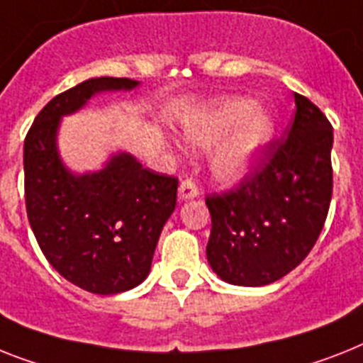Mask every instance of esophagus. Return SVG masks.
<instances>
[{
  "mask_svg": "<svg viewBox=\"0 0 363 363\" xmlns=\"http://www.w3.org/2000/svg\"><path fill=\"white\" fill-rule=\"evenodd\" d=\"M178 196L179 200H191L194 196H199V185H196V182L193 178L182 179V184H179L178 189Z\"/></svg>",
  "mask_w": 363,
  "mask_h": 363,
  "instance_id": "esophagus-1",
  "label": "esophagus"
}]
</instances>
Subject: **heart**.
I'll return each mask as SVG.
<instances>
[{
    "label": "heart",
    "mask_w": 363,
    "mask_h": 363,
    "mask_svg": "<svg viewBox=\"0 0 363 363\" xmlns=\"http://www.w3.org/2000/svg\"><path fill=\"white\" fill-rule=\"evenodd\" d=\"M228 131L232 133L213 155V172L226 184H235L250 174L271 140L272 121L263 109H252V101L247 98H226L189 122L184 133L189 146L209 150Z\"/></svg>",
    "instance_id": "b5f03b06"
}]
</instances>
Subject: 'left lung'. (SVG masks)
Masks as SVG:
<instances>
[{"label": "left lung", "instance_id": "left-lung-1", "mask_svg": "<svg viewBox=\"0 0 363 363\" xmlns=\"http://www.w3.org/2000/svg\"><path fill=\"white\" fill-rule=\"evenodd\" d=\"M287 137L226 193L208 194V262L224 282L267 286L291 272L315 245L332 199V124L295 92Z\"/></svg>", "mask_w": 363, "mask_h": 363}]
</instances>
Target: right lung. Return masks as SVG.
<instances>
[{
    "label": "right lung",
    "instance_id": "obj_1",
    "mask_svg": "<svg viewBox=\"0 0 363 363\" xmlns=\"http://www.w3.org/2000/svg\"><path fill=\"white\" fill-rule=\"evenodd\" d=\"M139 81L94 77L44 106L23 143L26 209L46 259L61 277L96 295H115L148 277L155 245L176 208L178 178L145 169L130 154L113 155L92 174H72L57 152L61 116L104 91H131Z\"/></svg>",
    "mask_w": 363,
    "mask_h": 363
}]
</instances>
